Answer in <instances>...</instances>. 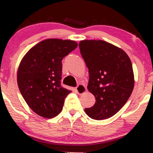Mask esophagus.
Segmentation results:
<instances>
[{
	"instance_id": "1",
	"label": "esophagus",
	"mask_w": 153,
	"mask_h": 153,
	"mask_svg": "<svg viewBox=\"0 0 153 153\" xmlns=\"http://www.w3.org/2000/svg\"><path fill=\"white\" fill-rule=\"evenodd\" d=\"M75 90L77 91V92H78L79 95H82L84 92H86V88L84 84H78V86L75 88Z\"/></svg>"
}]
</instances>
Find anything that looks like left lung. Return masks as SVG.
<instances>
[{
	"instance_id": "left-lung-1",
	"label": "left lung",
	"mask_w": 153,
	"mask_h": 153,
	"mask_svg": "<svg viewBox=\"0 0 153 153\" xmlns=\"http://www.w3.org/2000/svg\"><path fill=\"white\" fill-rule=\"evenodd\" d=\"M79 48L89 69L87 89L96 101L84 111L92 119L110 118L124 106L133 90L130 59L122 49L101 40L81 41Z\"/></svg>"
}]
</instances>
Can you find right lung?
Returning <instances> with one entry per match:
<instances>
[{"mask_svg": "<svg viewBox=\"0 0 153 153\" xmlns=\"http://www.w3.org/2000/svg\"><path fill=\"white\" fill-rule=\"evenodd\" d=\"M78 47L75 41L49 38L27 52L18 69L17 81L23 98L37 115L52 118L61 112L72 91L61 86L63 58Z\"/></svg>", "mask_w": 153, "mask_h": 153, "instance_id": "add662e5", "label": "right lung"}]
</instances>
